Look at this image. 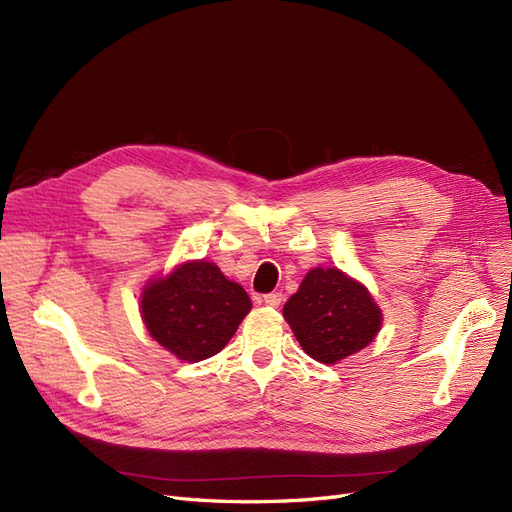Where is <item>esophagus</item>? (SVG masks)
<instances>
[{"label": "esophagus", "mask_w": 512, "mask_h": 512, "mask_svg": "<svg viewBox=\"0 0 512 512\" xmlns=\"http://www.w3.org/2000/svg\"><path fill=\"white\" fill-rule=\"evenodd\" d=\"M265 305H269V307H280L282 305V301H284V294L282 292H269V294H265Z\"/></svg>", "instance_id": "esophagus-1"}]
</instances>
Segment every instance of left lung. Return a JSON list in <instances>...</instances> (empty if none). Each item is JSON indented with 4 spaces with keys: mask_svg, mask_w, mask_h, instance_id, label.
Listing matches in <instances>:
<instances>
[{
    "mask_svg": "<svg viewBox=\"0 0 512 512\" xmlns=\"http://www.w3.org/2000/svg\"><path fill=\"white\" fill-rule=\"evenodd\" d=\"M284 318L318 363H337L363 350L380 331L371 294L339 269H312L284 305Z\"/></svg>",
    "mask_w": 512,
    "mask_h": 512,
    "instance_id": "8db88e82",
    "label": "left lung"
}]
</instances>
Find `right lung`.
I'll use <instances>...</instances> for the list:
<instances>
[{
	"instance_id": "right-lung-1",
	"label": "right lung",
	"mask_w": 512,
	"mask_h": 512,
	"mask_svg": "<svg viewBox=\"0 0 512 512\" xmlns=\"http://www.w3.org/2000/svg\"><path fill=\"white\" fill-rule=\"evenodd\" d=\"M143 320L160 346L198 363L218 354L252 309L247 292L207 260L188 262L143 292Z\"/></svg>"
}]
</instances>
